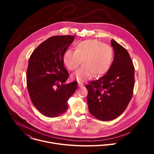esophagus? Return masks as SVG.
<instances>
[{
  "label": "esophagus",
  "mask_w": 154,
  "mask_h": 154,
  "mask_svg": "<svg viewBox=\"0 0 154 154\" xmlns=\"http://www.w3.org/2000/svg\"><path fill=\"white\" fill-rule=\"evenodd\" d=\"M78 85H79V87H82V86H83V83L82 82L79 81V82H78Z\"/></svg>",
  "instance_id": "34e87169"
}]
</instances>
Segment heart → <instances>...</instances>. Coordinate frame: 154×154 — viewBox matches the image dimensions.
I'll use <instances>...</instances> for the list:
<instances>
[{
	"label": "heart",
	"mask_w": 154,
	"mask_h": 154,
	"mask_svg": "<svg viewBox=\"0 0 154 154\" xmlns=\"http://www.w3.org/2000/svg\"><path fill=\"white\" fill-rule=\"evenodd\" d=\"M74 51L68 49L63 54V64L70 71H75L82 63V66L72 77L77 80L88 79L93 74L99 77L111 66L113 59L112 47L97 39H86L77 42Z\"/></svg>",
	"instance_id": "b5f03b06"
}]
</instances>
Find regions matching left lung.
<instances>
[{
  "mask_svg": "<svg viewBox=\"0 0 154 154\" xmlns=\"http://www.w3.org/2000/svg\"><path fill=\"white\" fill-rule=\"evenodd\" d=\"M114 60L105 75L86 86L90 113L96 118L111 121L127 108L133 96L135 68L127 51L112 39Z\"/></svg>",
  "mask_w": 154,
  "mask_h": 154,
  "instance_id": "left-lung-1",
  "label": "left lung"
}]
</instances>
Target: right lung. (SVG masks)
Returning <instances> with one entry per match:
<instances>
[{"mask_svg": "<svg viewBox=\"0 0 154 154\" xmlns=\"http://www.w3.org/2000/svg\"><path fill=\"white\" fill-rule=\"evenodd\" d=\"M72 35L52 36L32 52L27 71V86L31 100L38 110L49 118L66 112L68 100L77 88L74 81L65 84L69 73L64 66V52L74 40Z\"/></svg>", "mask_w": 154, "mask_h": 154, "instance_id": "add662e5", "label": "right lung"}]
</instances>
